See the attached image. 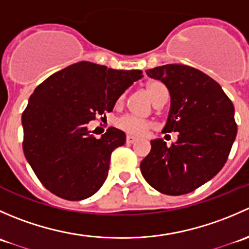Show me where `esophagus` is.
I'll return each instance as SVG.
<instances>
[{
	"instance_id": "1",
	"label": "esophagus",
	"mask_w": 249,
	"mask_h": 249,
	"mask_svg": "<svg viewBox=\"0 0 249 249\" xmlns=\"http://www.w3.org/2000/svg\"><path fill=\"white\" fill-rule=\"evenodd\" d=\"M137 141V137L131 136V135H127L126 136V143H134Z\"/></svg>"
}]
</instances>
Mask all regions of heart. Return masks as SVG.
<instances>
[{
	"label": "heart",
	"mask_w": 249,
	"mask_h": 249,
	"mask_svg": "<svg viewBox=\"0 0 249 249\" xmlns=\"http://www.w3.org/2000/svg\"><path fill=\"white\" fill-rule=\"evenodd\" d=\"M147 92L150 96V99L153 100L155 105L162 99V97L167 96V90L165 88V85L160 82H150L147 84ZM124 100V95L119 97L118 102H123ZM117 126L119 127L123 131L127 132V134L131 135H137V136H141V135H144L147 132V130L152 126V123L147 119H142V118L134 117V115H123L119 119L115 122Z\"/></svg>",
	"instance_id": "b5f03b06"
}]
</instances>
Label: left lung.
I'll use <instances>...</instances> for the list:
<instances>
[{
  "instance_id": "obj_1",
  "label": "left lung",
  "mask_w": 249,
  "mask_h": 249,
  "mask_svg": "<svg viewBox=\"0 0 249 249\" xmlns=\"http://www.w3.org/2000/svg\"><path fill=\"white\" fill-rule=\"evenodd\" d=\"M145 72L169 89L171 107L162 132H178V140L171 147L161 139L150 141L141 172L162 194H188L227 162L237 134L233 105L214 79L194 67L170 64Z\"/></svg>"
}]
</instances>
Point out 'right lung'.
Listing matches in <instances>:
<instances>
[{
  "instance_id": "1",
  "label": "right lung",
  "mask_w": 249,
  "mask_h": 249,
  "mask_svg": "<svg viewBox=\"0 0 249 249\" xmlns=\"http://www.w3.org/2000/svg\"><path fill=\"white\" fill-rule=\"evenodd\" d=\"M142 77L140 70L123 71L80 61L35 89L22 113V149L49 192L79 201L102 187L110 154L124 144L126 135L108 127L97 140L88 123L112 112L120 95Z\"/></svg>"
}]
</instances>
